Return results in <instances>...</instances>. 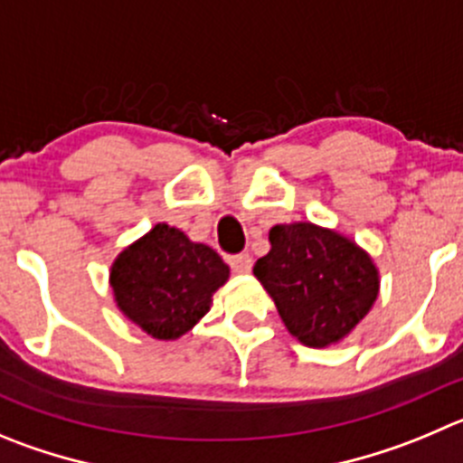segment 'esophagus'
Listing matches in <instances>:
<instances>
[{
	"label": "esophagus",
	"instance_id": "obj_1",
	"mask_svg": "<svg viewBox=\"0 0 463 463\" xmlns=\"http://www.w3.org/2000/svg\"><path fill=\"white\" fill-rule=\"evenodd\" d=\"M231 267L235 274H249L253 267V258L249 253H240V256L231 258Z\"/></svg>",
	"mask_w": 463,
	"mask_h": 463
}]
</instances>
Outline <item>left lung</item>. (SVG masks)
I'll use <instances>...</instances> for the list:
<instances>
[{"mask_svg":"<svg viewBox=\"0 0 463 463\" xmlns=\"http://www.w3.org/2000/svg\"><path fill=\"white\" fill-rule=\"evenodd\" d=\"M253 267L280 319L306 347L340 343L379 295L373 258L349 237L310 222L279 223Z\"/></svg>","mask_w":463,"mask_h":463,"instance_id":"1","label":"left lung"}]
</instances>
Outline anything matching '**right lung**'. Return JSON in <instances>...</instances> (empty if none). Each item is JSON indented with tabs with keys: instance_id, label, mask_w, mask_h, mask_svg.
Masks as SVG:
<instances>
[{
	"instance_id": "add662e5",
	"label": "right lung",
	"mask_w": 463,
	"mask_h": 463,
	"mask_svg": "<svg viewBox=\"0 0 463 463\" xmlns=\"http://www.w3.org/2000/svg\"><path fill=\"white\" fill-rule=\"evenodd\" d=\"M231 276L214 249L157 223L111 265L109 285L120 313L157 340H175L210 310Z\"/></svg>"
}]
</instances>
